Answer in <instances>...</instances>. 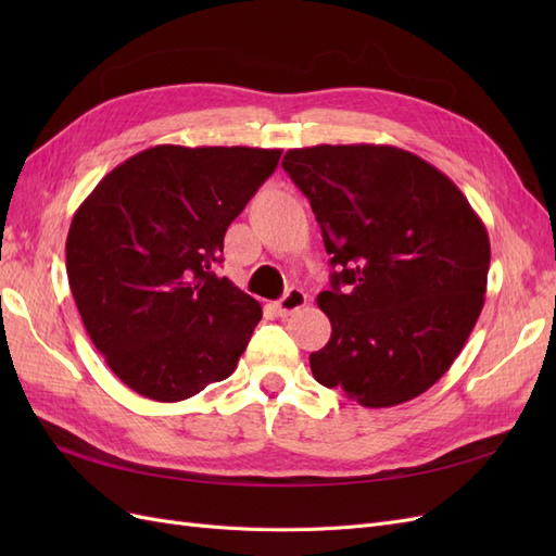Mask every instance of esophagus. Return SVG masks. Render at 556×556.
Returning <instances> with one entry per match:
<instances>
[{
  "label": "esophagus",
  "instance_id": "34e87169",
  "mask_svg": "<svg viewBox=\"0 0 556 556\" xmlns=\"http://www.w3.org/2000/svg\"><path fill=\"white\" fill-rule=\"evenodd\" d=\"M306 301H308V296H306L304 290L290 288L288 294H285V296L278 301V304H276V313H278L280 317H288V315L296 313L299 308H304Z\"/></svg>",
  "mask_w": 556,
  "mask_h": 556
}]
</instances>
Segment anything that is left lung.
<instances>
[{
	"mask_svg": "<svg viewBox=\"0 0 556 556\" xmlns=\"http://www.w3.org/2000/svg\"><path fill=\"white\" fill-rule=\"evenodd\" d=\"M282 169L339 266L317 294L331 339L311 352L315 380L366 408L427 392L484 306V223L443 172L396 146L294 148Z\"/></svg>",
	"mask_w": 556,
	"mask_h": 556,
	"instance_id": "obj_1",
	"label": "left lung"
}]
</instances>
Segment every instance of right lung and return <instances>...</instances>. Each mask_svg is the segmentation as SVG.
<instances>
[{
  "mask_svg": "<svg viewBox=\"0 0 556 556\" xmlns=\"http://www.w3.org/2000/svg\"><path fill=\"white\" fill-rule=\"evenodd\" d=\"M282 150L155 146L74 213L66 276L94 348L137 394L174 403L233 374L262 306L215 276L225 231Z\"/></svg>",
  "mask_w": 556,
  "mask_h": 556,
  "instance_id": "right-lung-1",
  "label": "right lung"
}]
</instances>
